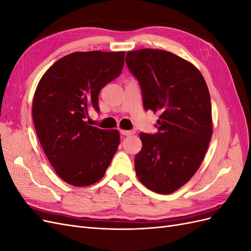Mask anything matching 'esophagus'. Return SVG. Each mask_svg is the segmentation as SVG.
Here are the masks:
<instances>
[{
    "instance_id": "esophagus-1",
    "label": "esophagus",
    "mask_w": 251,
    "mask_h": 251,
    "mask_svg": "<svg viewBox=\"0 0 251 251\" xmlns=\"http://www.w3.org/2000/svg\"><path fill=\"white\" fill-rule=\"evenodd\" d=\"M120 133L123 134L124 136H131V135L135 134L134 131H126V130H120Z\"/></svg>"
}]
</instances>
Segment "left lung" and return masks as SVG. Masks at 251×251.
<instances>
[{
    "label": "left lung",
    "mask_w": 251,
    "mask_h": 251,
    "mask_svg": "<svg viewBox=\"0 0 251 251\" xmlns=\"http://www.w3.org/2000/svg\"><path fill=\"white\" fill-rule=\"evenodd\" d=\"M126 63L140 85L144 110L160 112L158 132L139 135L136 175L151 191L172 194L198 171L211 139L207 85L193 64L164 50L130 51Z\"/></svg>",
    "instance_id": "obj_1"
}]
</instances>
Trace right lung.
Instances as JSON below:
<instances>
[{"instance_id": "1", "label": "right lung", "mask_w": 251, "mask_h": 251, "mask_svg": "<svg viewBox=\"0 0 251 251\" xmlns=\"http://www.w3.org/2000/svg\"><path fill=\"white\" fill-rule=\"evenodd\" d=\"M125 51L74 52L53 64L36 87L32 118L41 146L60 179L74 186L100 181L120 142L117 130L90 126L100 91L118 77Z\"/></svg>"}]
</instances>
